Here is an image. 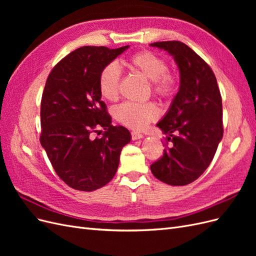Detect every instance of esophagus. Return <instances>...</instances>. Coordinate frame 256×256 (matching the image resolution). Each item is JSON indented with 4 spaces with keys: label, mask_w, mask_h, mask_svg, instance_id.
<instances>
[{
    "label": "esophagus",
    "mask_w": 256,
    "mask_h": 256,
    "mask_svg": "<svg viewBox=\"0 0 256 256\" xmlns=\"http://www.w3.org/2000/svg\"><path fill=\"white\" fill-rule=\"evenodd\" d=\"M131 138H132L134 141H136V140H140V138H144V136L140 132H138V131H132V132H131Z\"/></svg>",
    "instance_id": "1"
}]
</instances>
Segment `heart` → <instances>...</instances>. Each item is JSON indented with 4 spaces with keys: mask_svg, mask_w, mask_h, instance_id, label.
Masks as SVG:
<instances>
[{
    "mask_svg": "<svg viewBox=\"0 0 256 256\" xmlns=\"http://www.w3.org/2000/svg\"><path fill=\"white\" fill-rule=\"evenodd\" d=\"M134 70L150 80L152 90L161 98L171 97L176 90V80L168 74L166 62L150 51L136 53L128 62ZM122 70L118 63L106 65L99 76V90L104 98L114 102L120 95ZM114 118L122 125L132 129H143L158 118V110L152 102H125L114 109Z\"/></svg>",
    "mask_w": 256,
    "mask_h": 256,
    "instance_id": "b5f03b06",
    "label": "heart"
}]
</instances>
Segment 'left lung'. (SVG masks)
I'll list each match as a JSON object with an SVG mask.
<instances>
[{"instance_id":"8db88e82","label":"left lung","mask_w":256,"mask_h":256,"mask_svg":"<svg viewBox=\"0 0 256 256\" xmlns=\"http://www.w3.org/2000/svg\"><path fill=\"white\" fill-rule=\"evenodd\" d=\"M150 46L173 56L180 79L171 106L157 124L172 145L150 170L162 182L186 186L205 172L222 140L221 94L212 68L187 44L173 40Z\"/></svg>"}]
</instances>
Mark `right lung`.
<instances>
[{
  "instance_id": "obj_1",
  "label": "right lung",
  "mask_w": 256,
  "mask_h": 256,
  "mask_svg": "<svg viewBox=\"0 0 256 256\" xmlns=\"http://www.w3.org/2000/svg\"><path fill=\"white\" fill-rule=\"evenodd\" d=\"M128 48L81 47L58 62L46 82L40 144L58 177L76 190L94 191L109 182L131 141L128 129L112 125L98 85L102 68ZM98 128L105 129L103 136L92 139Z\"/></svg>"
}]
</instances>
